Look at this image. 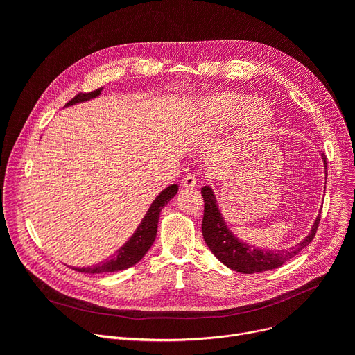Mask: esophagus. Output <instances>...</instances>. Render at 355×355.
I'll return each instance as SVG.
<instances>
[{"label":"esophagus","mask_w":355,"mask_h":355,"mask_svg":"<svg viewBox=\"0 0 355 355\" xmlns=\"http://www.w3.org/2000/svg\"><path fill=\"white\" fill-rule=\"evenodd\" d=\"M181 185L185 189H194L197 185V178L193 174H187L181 180Z\"/></svg>","instance_id":"obj_1"}]
</instances>
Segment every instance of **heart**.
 Instances as JSON below:
<instances>
[{
    "mask_svg": "<svg viewBox=\"0 0 355 355\" xmlns=\"http://www.w3.org/2000/svg\"><path fill=\"white\" fill-rule=\"evenodd\" d=\"M250 101H252L250 96L241 95V93H234V92L218 93V95H214L213 98L209 99L206 105H204V110H206L207 114L206 118L210 121L211 125H216V126L226 125L232 122ZM246 114L260 128L268 126L273 118L270 106L266 105L263 101L252 102L246 108Z\"/></svg>",
    "mask_w": 355,
    "mask_h": 355,
    "instance_id": "obj_1",
    "label": "heart"
}]
</instances>
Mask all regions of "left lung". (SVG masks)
Listing matches in <instances>:
<instances>
[{
	"instance_id": "left-lung-1",
	"label": "left lung",
	"mask_w": 355,
	"mask_h": 355,
	"mask_svg": "<svg viewBox=\"0 0 355 355\" xmlns=\"http://www.w3.org/2000/svg\"><path fill=\"white\" fill-rule=\"evenodd\" d=\"M321 157L325 165L327 174V157L324 153L321 154ZM201 196L204 198V216L201 226L202 237L206 240L211 253L223 265H226L229 269L240 273H257L282 266L289 259L296 256L311 243L321 220V214H318V217H316L315 223L312 225L309 234L305 239H302L300 243H296L295 246L286 250L276 252L257 249L254 246H250L249 243H245V241H241L232 233L227 223L221 216L211 187L204 185L201 189Z\"/></svg>"
}]
</instances>
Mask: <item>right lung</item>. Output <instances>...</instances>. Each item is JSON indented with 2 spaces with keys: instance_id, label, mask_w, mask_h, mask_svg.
Wrapping results in <instances>:
<instances>
[{
  "instance_id": "obj_1",
  "label": "right lung",
  "mask_w": 355,
  "mask_h": 355,
  "mask_svg": "<svg viewBox=\"0 0 355 355\" xmlns=\"http://www.w3.org/2000/svg\"><path fill=\"white\" fill-rule=\"evenodd\" d=\"M103 87H99L89 93H79V95L74 96L66 106H73L76 103L87 102L93 98H98ZM178 191V185L173 184L168 185V187L161 191L157 198L153 201L151 207L148 209L145 217L142 218L141 225L137 227L135 233L129 237L126 243L116 250L112 256L105 259L103 262L95 265V266H87V268H73L78 272L83 273H107V272H118L125 270L130 266L138 263L139 260L145 256V253L153 246L154 240L157 237V229H158V220L161 210L166 206L168 201H170Z\"/></svg>"
}]
</instances>
